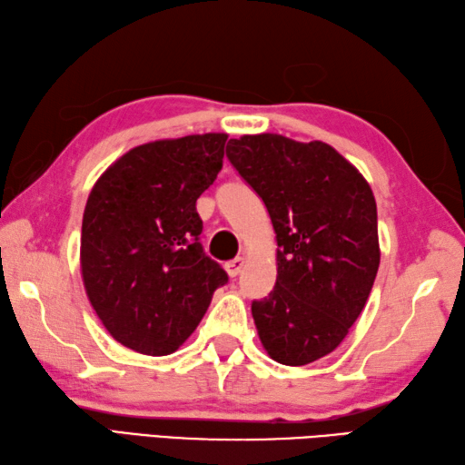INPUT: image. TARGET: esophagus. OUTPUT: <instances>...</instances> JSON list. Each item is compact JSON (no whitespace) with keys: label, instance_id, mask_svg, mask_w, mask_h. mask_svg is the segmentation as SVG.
<instances>
[{"label":"esophagus","instance_id":"esophagus-1","mask_svg":"<svg viewBox=\"0 0 465 465\" xmlns=\"http://www.w3.org/2000/svg\"><path fill=\"white\" fill-rule=\"evenodd\" d=\"M242 266H244V259H234V261L224 262V271L229 272V276H231V278H234V276H239V274H241Z\"/></svg>","mask_w":465,"mask_h":465}]
</instances>
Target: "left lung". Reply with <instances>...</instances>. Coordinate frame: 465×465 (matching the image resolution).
Listing matches in <instances>:
<instances>
[{"label":"left lung","mask_w":465,"mask_h":465,"mask_svg":"<svg viewBox=\"0 0 465 465\" xmlns=\"http://www.w3.org/2000/svg\"><path fill=\"white\" fill-rule=\"evenodd\" d=\"M226 157L262 199L276 232V284L252 302L272 360L304 366L332 352L362 312L380 266L372 189L322 141L276 133L231 139Z\"/></svg>","instance_id":"obj_1"}]
</instances>
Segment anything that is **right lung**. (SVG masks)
I'll use <instances>...</instances> for the list:
<instances>
[{"label":"right lung","instance_id":"right-lung-1","mask_svg":"<svg viewBox=\"0 0 465 465\" xmlns=\"http://www.w3.org/2000/svg\"><path fill=\"white\" fill-rule=\"evenodd\" d=\"M224 133L145 143L101 174L81 226V276L119 344L173 354L229 276L203 252L197 199L223 169Z\"/></svg>","mask_w":465,"mask_h":465}]
</instances>
